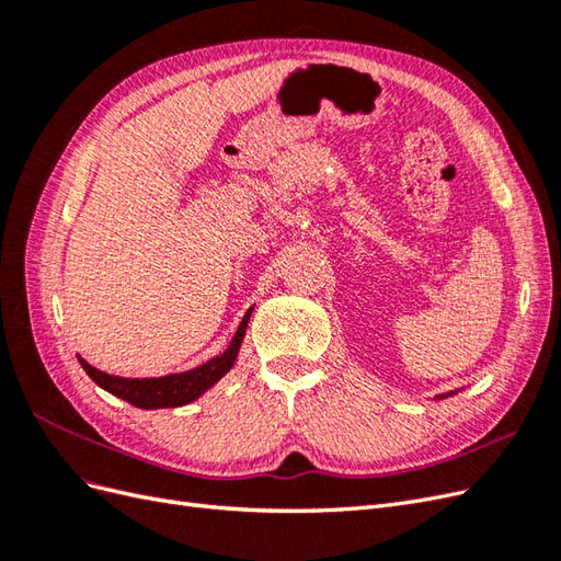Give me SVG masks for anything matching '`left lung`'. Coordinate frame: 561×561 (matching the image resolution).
<instances>
[{"mask_svg": "<svg viewBox=\"0 0 561 561\" xmlns=\"http://www.w3.org/2000/svg\"><path fill=\"white\" fill-rule=\"evenodd\" d=\"M449 396H456L454 390H449V393H443V396H435V400H445V398H449Z\"/></svg>", "mask_w": 561, "mask_h": 561, "instance_id": "8db88e82", "label": "left lung"}]
</instances>
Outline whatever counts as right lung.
I'll list each match as a JSON object with an SVG mask.
<instances>
[{"label":"right lung","mask_w":561,"mask_h":561,"mask_svg":"<svg viewBox=\"0 0 561 561\" xmlns=\"http://www.w3.org/2000/svg\"><path fill=\"white\" fill-rule=\"evenodd\" d=\"M252 316V307L243 316L239 330H236L231 344L225 353L215 355L208 363H203L194 369L180 371V375H165V377H151V379H126V377H114L107 371H100L93 365L77 355L83 371L100 386L105 388L107 393L130 402L133 407H140V410H163V407H182L190 404L196 398L206 393L219 379H222L227 371L233 367L236 355L241 351L243 336L248 330V320Z\"/></svg>","instance_id":"add662e5"}]
</instances>
